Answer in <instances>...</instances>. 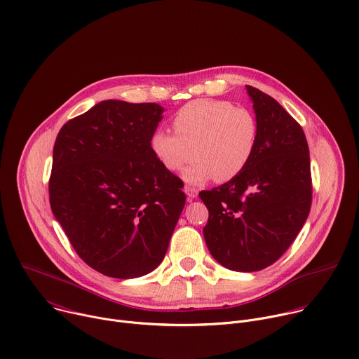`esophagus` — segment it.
I'll return each mask as SVG.
<instances>
[{
	"instance_id": "1",
	"label": "esophagus",
	"mask_w": 359,
	"mask_h": 359,
	"mask_svg": "<svg viewBox=\"0 0 359 359\" xmlns=\"http://www.w3.org/2000/svg\"><path fill=\"white\" fill-rule=\"evenodd\" d=\"M184 191H186V194L189 196V198H194V197H197V194H198V190L194 189V187H191V186H186V187H184Z\"/></svg>"
}]
</instances>
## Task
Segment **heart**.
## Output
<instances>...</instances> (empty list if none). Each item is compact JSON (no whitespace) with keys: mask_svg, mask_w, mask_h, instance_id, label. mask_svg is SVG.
<instances>
[{"mask_svg":"<svg viewBox=\"0 0 359 359\" xmlns=\"http://www.w3.org/2000/svg\"><path fill=\"white\" fill-rule=\"evenodd\" d=\"M172 126L176 135L155 132L151 150L170 172L180 170L196 156L183 172L189 183H201L213 176L216 182L234 179L251 162L260 137L255 115L229 100H191L175 114Z\"/></svg>","mask_w":359,"mask_h":359,"instance_id":"obj_1","label":"heart"}]
</instances>
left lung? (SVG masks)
<instances>
[{"label":"left lung","instance_id":"1","mask_svg":"<svg viewBox=\"0 0 359 359\" xmlns=\"http://www.w3.org/2000/svg\"><path fill=\"white\" fill-rule=\"evenodd\" d=\"M260 126L257 150L234 179L198 193L209 209L203 229L215 260L251 273L288 250L313 201L310 150L299 123L270 95L247 85Z\"/></svg>","mask_w":359,"mask_h":359}]
</instances>
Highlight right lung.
I'll return each instance as SVG.
<instances>
[{"instance_id":"add662e5","label":"right lung","mask_w":359,"mask_h":359,"mask_svg":"<svg viewBox=\"0 0 359 359\" xmlns=\"http://www.w3.org/2000/svg\"><path fill=\"white\" fill-rule=\"evenodd\" d=\"M162 112L158 104L102 100L57 136L50 209L76 254L104 276L155 270L184 208L183 182L150 146Z\"/></svg>"}]
</instances>
